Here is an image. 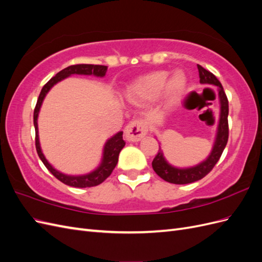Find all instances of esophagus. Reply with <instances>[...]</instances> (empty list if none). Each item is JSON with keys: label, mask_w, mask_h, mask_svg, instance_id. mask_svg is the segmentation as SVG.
I'll return each mask as SVG.
<instances>
[{"label": "esophagus", "mask_w": 262, "mask_h": 262, "mask_svg": "<svg viewBox=\"0 0 262 262\" xmlns=\"http://www.w3.org/2000/svg\"><path fill=\"white\" fill-rule=\"evenodd\" d=\"M148 131L147 125L145 122L141 120L131 121L124 130L125 140L129 142H138L144 136H146Z\"/></svg>", "instance_id": "obj_1"}]
</instances>
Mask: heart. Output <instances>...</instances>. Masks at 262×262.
Returning a JSON list of instances; mask_svg holds the SVG:
<instances>
[{"instance_id": "heart-1", "label": "heart", "mask_w": 262, "mask_h": 262, "mask_svg": "<svg viewBox=\"0 0 262 262\" xmlns=\"http://www.w3.org/2000/svg\"><path fill=\"white\" fill-rule=\"evenodd\" d=\"M168 75V71L162 70L141 76L128 87L126 97L133 102L153 100L163 91L166 101H177L187 89V77L182 71Z\"/></svg>"}]
</instances>
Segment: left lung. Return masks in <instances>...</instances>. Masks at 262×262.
<instances>
[{
	"label": "left lung",
	"instance_id": "obj_1",
	"mask_svg": "<svg viewBox=\"0 0 262 262\" xmlns=\"http://www.w3.org/2000/svg\"><path fill=\"white\" fill-rule=\"evenodd\" d=\"M198 70H199V77L201 84H209L217 86L219 92V99H220V119L217 124V132L215 141L212 147L210 155L205 161L201 162L193 167L188 168H177L173 167L168 162L165 160L163 155L162 148L160 146L158 153L152 162V167L154 171L165 181L170 182V184L176 185H186L191 184V182L198 181L202 179L204 176L213 169L214 166L219 162L220 157L223 153V150L227 144L228 140V100L226 94L223 90V86L220 83L216 76L210 71L205 70L201 66L198 64Z\"/></svg>",
	"mask_w": 262,
	"mask_h": 262
}]
</instances>
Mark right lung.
<instances>
[{"label":"right lung","mask_w":262,"mask_h":262,"mask_svg":"<svg viewBox=\"0 0 262 262\" xmlns=\"http://www.w3.org/2000/svg\"><path fill=\"white\" fill-rule=\"evenodd\" d=\"M107 72V67L106 66H94V64H76V66H71L66 69H63L60 71L59 73L55 74L51 80L47 83L40 92V95H39L37 104L34 110V125H35V131H36V149L39 158H40L43 165L47 167L52 175L62 181L63 184H66L71 187H76V188H86V187H95L100 185L102 181L107 179L110 173L113 172L115 169L116 165L118 163V157L120 150L123 148L125 145V142L123 141L122 134L123 132L120 131L117 134H115L114 137L107 140L104 146V152H102V158H101V163L98 166V167L95 169L94 171L86 173V175H80V176H70L66 175V173H62L58 171L57 169H54L50 163L46 160V157L42 153L40 143H39V136H38V123H37V119L39 115V110H40L42 101L46 97V95L48 94V92L52 89V86H54L58 82L64 80V78L71 76L72 74H81V75H95V76H99V77H104Z\"/></svg>","instance_id":"obj_1"}]
</instances>
